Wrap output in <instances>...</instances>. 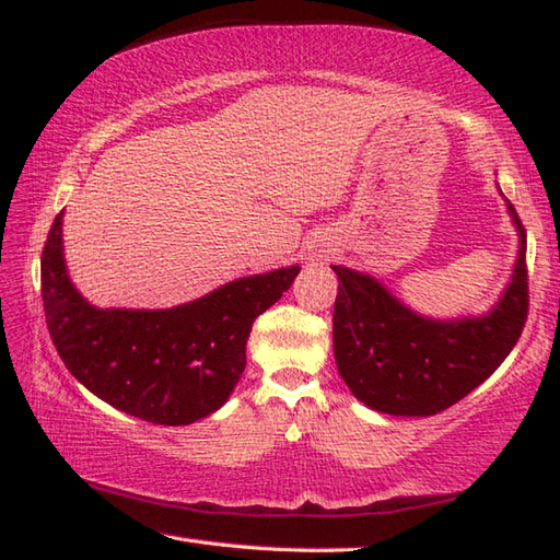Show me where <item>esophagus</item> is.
<instances>
[{"mask_svg":"<svg viewBox=\"0 0 560 560\" xmlns=\"http://www.w3.org/2000/svg\"><path fill=\"white\" fill-rule=\"evenodd\" d=\"M319 257H327V249H319V253H313L311 259H319Z\"/></svg>","mask_w":560,"mask_h":560,"instance_id":"esophagus-1","label":"esophagus"}]
</instances>
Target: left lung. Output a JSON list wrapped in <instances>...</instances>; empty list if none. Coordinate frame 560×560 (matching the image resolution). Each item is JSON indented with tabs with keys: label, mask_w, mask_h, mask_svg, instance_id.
Masks as SVG:
<instances>
[{
	"label": "left lung",
	"mask_w": 560,
	"mask_h": 560,
	"mask_svg": "<svg viewBox=\"0 0 560 560\" xmlns=\"http://www.w3.org/2000/svg\"><path fill=\"white\" fill-rule=\"evenodd\" d=\"M503 201L517 233V257L510 281L486 313L423 315L373 273L331 265L339 279L335 359L343 383L368 409L389 416L440 413L489 380L513 351L527 319V235L515 207Z\"/></svg>",
	"instance_id": "obj_1"
}]
</instances>
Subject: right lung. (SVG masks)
Returning a JSON list of instances; mask_svg holds the SVG:
<instances>
[{
    "label": "right lung",
    "instance_id": "obj_1",
    "mask_svg": "<svg viewBox=\"0 0 560 560\" xmlns=\"http://www.w3.org/2000/svg\"><path fill=\"white\" fill-rule=\"evenodd\" d=\"M62 217L47 235L40 279L47 329L69 373L149 423L189 425L219 411L245 371L253 323L291 289L301 267L241 277L161 311L98 307L69 277Z\"/></svg>",
    "mask_w": 560,
    "mask_h": 560
}]
</instances>
